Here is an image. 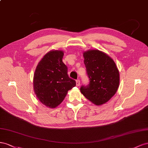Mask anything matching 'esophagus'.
I'll list each match as a JSON object with an SVG mask.
<instances>
[{
	"label": "esophagus",
	"instance_id": "1",
	"mask_svg": "<svg viewBox=\"0 0 148 148\" xmlns=\"http://www.w3.org/2000/svg\"><path fill=\"white\" fill-rule=\"evenodd\" d=\"M76 86H80V80L79 79L76 80Z\"/></svg>",
	"mask_w": 148,
	"mask_h": 148
}]
</instances>
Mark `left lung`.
<instances>
[{
  "instance_id": "obj_1",
  "label": "left lung",
  "mask_w": 148,
  "mask_h": 148,
  "mask_svg": "<svg viewBox=\"0 0 148 148\" xmlns=\"http://www.w3.org/2000/svg\"><path fill=\"white\" fill-rule=\"evenodd\" d=\"M84 64L90 83L82 86V94L95 105L107 103L116 94L119 87L120 74L115 62L107 54L98 49L83 53Z\"/></svg>"
}]
</instances>
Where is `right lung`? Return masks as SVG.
I'll use <instances>...</instances> for the list:
<instances>
[{"label": "right lung", "instance_id": "add662e5", "mask_svg": "<svg viewBox=\"0 0 148 148\" xmlns=\"http://www.w3.org/2000/svg\"><path fill=\"white\" fill-rule=\"evenodd\" d=\"M64 52L51 50L38 64L33 75V90L36 97L46 107L54 108L76 85L67 74V67L62 62Z\"/></svg>", "mask_w": 148, "mask_h": 148}]
</instances>
